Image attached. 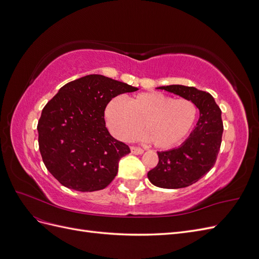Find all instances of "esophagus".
Returning <instances> with one entry per match:
<instances>
[{"label":"esophagus","mask_w":259,"mask_h":259,"mask_svg":"<svg viewBox=\"0 0 259 259\" xmlns=\"http://www.w3.org/2000/svg\"><path fill=\"white\" fill-rule=\"evenodd\" d=\"M131 152L134 154H143L144 150L140 148H136V147H131Z\"/></svg>","instance_id":"obj_1"}]
</instances>
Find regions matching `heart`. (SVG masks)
I'll use <instances>...</instances> for the list:
<instances>
[{
  "label": "heart",
  "mask_w": 259,
  "mask_h": 259,
  "mask_svg": "<svg viewBox=\"0 0 259 259\" xmlns=\"http://www.w3.org/2000/svg\"><path fill=\"white\" fill-rule=\"evenodd\" d=\"M197 116L198 108L190 99H174L159 92L137 94L126 103L115 97L105 109L108 127L117 139L132 142L144 126L147 138L160 149L182 142L190 133Z\"/></svg>",
  "instance_id": "obj_1"
}]
</instances>
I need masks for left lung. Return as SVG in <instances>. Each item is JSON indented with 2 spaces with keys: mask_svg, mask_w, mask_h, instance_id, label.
<instances>
[{
  "mask_svg": "<svg viewBox=\"0 0 259 259\" xmlns=\"http://www.w3.org/2000/svg\"><path fill=\"white\" fill-rule=\"evenodd\" d=\"M156 89L190 99L200 111L199 120L185 142L158 152V165L148 171V179L156 187L185 188L198 182L214 166L224 131L222 110L210 94L192 86L167 85Z\"/></svg>",
  "mask_w": 259,
  "mask_h": 259,
  "instance_id": "left-lung-1",
  "label": "left lung"
}]
</instances>
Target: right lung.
Segmentation results:
<instances>
[{"mask_svg":"<svg viewBox=\"0 0 259 259\" xmlns=\"http://www.w3.org/2000/svg\"><path fill=\"white\" fill-rule=\"evenodd\" d=\"M138 89L100 74L65 84L43 108L37 123L38 148L50 173L69 189L101 190L131 152L106 127L105 109L115 96Z\"/></svg>","mask_w":259,"mask_h":259,"instance_id":"1","label":"right lung"}]
</instances>
